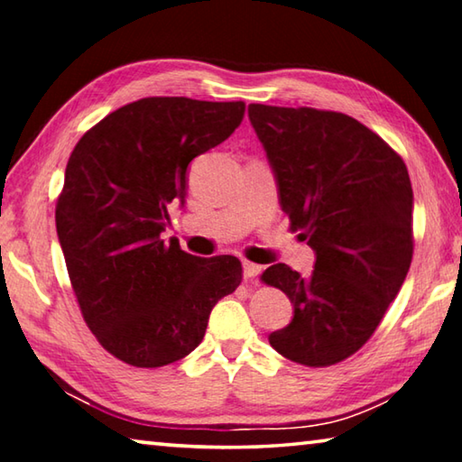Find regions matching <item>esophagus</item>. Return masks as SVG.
<instances>
[{"mask_svg":"<svg viewBox=\"0 0 462 462\" xmlns=\"http://www.w3.org/2000/svg\"><path fill=\"white\" fill-rule=\"evenodd\" d=\"M242 268H245V281L246 282H253L256 276L260 274V271H263V268H260L254 263H245V264H242Z\"/></svg>","mask_w":462,"mask_h":462,"instance_id":"34e87169","label":"esophagus"}]
</instances>
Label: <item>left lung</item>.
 <instances>
[{
	"label": "left lung",
	"instance_id": "1",
	"mask_svg": "<svg viewBox=\"0 0 462 462\" xmlns=\"http://www.w3.org/2000/svg\"><path fill=\"white\" fill-rule=\"evenodd\" d=\"M248 116L291 230H300L317 256L311 276L282 263L260 276L295 309L292 321L268 341L300 365L339 364L372 337L412 263L414 196L406 163L343 113L248 105Z\"/></svg>",
	"mask_w": 462,
	"mask_h": 462
}]
</instances>
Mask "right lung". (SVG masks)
<instances>
[{
  "label": "right lung",
  "instance_id": "add662e5",
  "mask_svg": "<svg viewBox=\"0 0 462 462\" xmlns=\"http://www.w3.org/2000/svg\"><path fill=\"white\" fill-rule=\"evenodd\" d=\"M246 105L186 97L135 100L88 129L70 153L56 232L88 329L135 367H162L202 343L209 313L236 291V256L199 258L162 232L183 204L188 165L220 145Z\"/></svg>",
  "mask_w": 462,
  "mask_h": 462
}]
</instances>
